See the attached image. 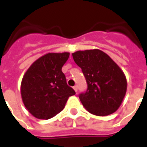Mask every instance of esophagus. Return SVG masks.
Masks as SVG:
<instances>
[{
    "label": "esophagus",
    "instance_id": "esophagus-1",
    "mask_svg": "<svg viewBox=\"0 0 147 147\" xmlns=\"http://www.w3.org/2000/svg\"><path fill=\"white\" fill-rule=\"evenodd\" d=\"M73 89H74V90L76 91V92H77V91H78V87H77V86H74Z\"/></svg>",
    "mask_w": 147,
    "mask_h": 147
}]
</instances>
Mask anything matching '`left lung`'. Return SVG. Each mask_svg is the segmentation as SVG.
Masks as SVG:
<instances>
[{"label": "left lung", "instance_id": "1", "mask_svg": "<svg viewBox=\"0 0 147 147\" xmlns=\"http://www.w3.org/2000/svg\"><path fill=\"white\" fill-rule=\"evenodd\" d=\"M87 83V90L80 99L90 113L104 117L119 109L127 91V79L122 69L100 49L79 50L72 53Z\"/></svg>", "mask_w": 147, "mask_h": 147}]
</instances>
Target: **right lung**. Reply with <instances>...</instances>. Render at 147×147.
Segmentation results:
<instances>
[{
    "mask_svg": "<svg viewBox=\"0 0 147 147\" xmlns=\"http://www.w3.org/2000/svg\"><path fill=\"white\" fill-rule=\"evenodd\" d=\"M70 53H49L30 65L20 86L22 101L32 116L48 120L63 110L70 96L76 94L66 83L62 67Z\"/></svg>",
    "mask_w": 147,
    "mask_h": 147,
    "instance_id": "obj_1",
    "label": "right lung"
}]
</instances>
